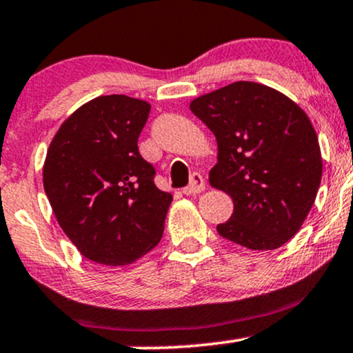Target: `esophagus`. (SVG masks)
<instances>
[{
  "label": "esophagus",
  "instance_id": "obj_1",
  "mask_svg": "<svg viewBox=\"0 0 353 353\" xmlns=\"http://www.w3.org/2000/svg\"><path fill=\"white\" fill-rule=\"evenodd\" d=\"M205 190V181H203V176L200 173H193L190 185L183 188L185 195H195V193H200Z\"/></svg>",
  "mask_w": 353,
  "mask_h": 353
}]
</instances>
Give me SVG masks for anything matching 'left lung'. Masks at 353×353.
I'll list each match as a JSON object with an SVG mask.
<instances>
[{
  "mask_svg": "<svg viewBox=\"0 0 353 353\" xmlns=\"http://www.w3.org/2000/svg\"><path fill=\"white\" fill-rule=\"evenodd\" d=\"M190 111L217 139L208 181L234 202L217 232L252 251L281 248L303 225L321 181L310 117L279 90L248 81L196 97Z\"/></svg>",
  "mask_w": 353,
  "mask_h": 353,
  "instance_id": "8db88e82",
  "label": "left lung"
}]
</instances>
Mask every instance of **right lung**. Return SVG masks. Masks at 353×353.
I'll return each instance as SVG.
<instances>
[{"mask_svg":"<svg viewBox=\"0 0 353 353\" xmlns=\"http://www.w3.org/2000/svg\"><path fill=\"white\" fill-rule=\"evenodd\" d=\"M151 105L112 94L85 102L59 128L43 165L57 222L82 256L126 266L160 242L173 196L154 185L138 138Z\"/></svg>","mask_w":353,"mask_h":353,"instance_id":"right-lung-1","label":"right lung"}]
</instances>
